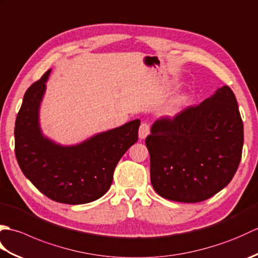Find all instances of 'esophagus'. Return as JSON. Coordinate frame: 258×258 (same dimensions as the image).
Returning <instances> with one entry per match:
<instances>
[{"instance_id":"34e87169","label":"esophagus","mask_w":258,"mask_h":258,"mask_svg":"<svg viewBox=\"0 0 258 258\" xmlns=\"http://www.w3.org/2000/svg\"><path fill=\"white\" fill-rule=\"evenodd\" d=\"M150 125L147 123H142L140 126V131H139V138L141 140H144L147 135L150 134Z\"/></svg>"}]
</instances>
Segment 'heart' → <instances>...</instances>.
<instances>
[{
	"label": "heart",
	"instance_id": "heart-1",
	"mask_svg": "<svg viewBox=\"0 0 258 258\" xmlns=\"http://www.w3.org/2000/svg\"><path fill=\"white\" fill-rule=\"evenodd\" d=\"M182 100H176L175 102H173V104L171 105V107H169V111H175V109H177L180 105H182Z\"/></svg>",
	"mask_w": 258,
	"mask_h": 258
}]
</instances>
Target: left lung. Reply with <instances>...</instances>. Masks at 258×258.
Instances as JSON below:
<instances>
[{
  "instance_id": "left-lung-1",
  "label": "left lung",
  "mask_w": 258,
  "mask_h": 258,
  "mask_svg": "<svg viewBox=\"0 0 258 258\" xmlns=\"http://www.w3.org/2000/svg\"><path fill=\"white\" fill-rule=\"evenodd\" d=\"M151 182L164 199L197 203L227 186L242 158L243 120L231 87L152 125Z\"/></svg>"
}]
</instances>
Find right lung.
<instances>
[{"mask_svg": "<svg viewBox=\"0 0 258 258\" xmlns=\"http://www.w3.org/2000/svg\"><path fill=\"white\" fill-rule=\"evenodd\" d=\"M51 70L33 83L15 120V156L25 176L41 193L58 203L78 205L109 189L125 152L138 142L140 119L98 133L83 143L63 146L45 138L38 112Z\"/></svg>", "mask_w": 258, "mask_h": 258, "instance_id": "1", "label": "right lung"}]
</instances>
